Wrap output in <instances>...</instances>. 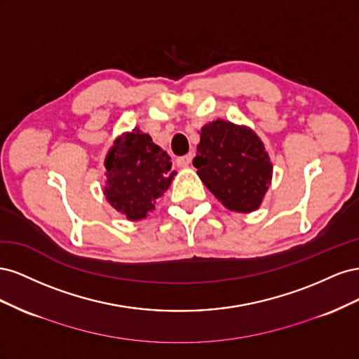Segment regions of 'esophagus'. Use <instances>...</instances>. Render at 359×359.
Instances as JSON below:
<instances>
[{"label":"esophagus","instance_id":"34e87169","mask_svg":"<svg viewBox=\"0 0 359 359\" xmlns=\"http://www.w3.org/2000/svg\"><path fill=\"white\" fill-rule=\"evenodd\" d=\"M177 166L178 168H186V166H189L190 165V161H191V156L190 154H187V156H181V157H177Z\"/></svg>","mask_w":359,"mask_h":359}]
</instances>
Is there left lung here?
Instances as JSON below:
<instances>
[{
  "instance_id": "obj_1",
  "label": "left lung",
  "mask_w": 359,
  "mask_h": 359,
  "mask_svg": "<svg viewBox=\"0 0 359 359\" xmlns=\"http://www.w3.org/2000/svg\"><path fill=\"white\" fill-rule=\"evenodd\" d=\"M193 166L214 196L236 212L257 210L273 177L262 140L250 128L223 119L201 130Z\"/></svg>"
}]
</instances>
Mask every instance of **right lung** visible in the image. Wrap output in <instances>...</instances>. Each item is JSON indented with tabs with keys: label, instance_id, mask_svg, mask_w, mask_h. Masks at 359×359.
Instances as JSON below:
<instances>
[{
	"label": "right lung",
	"instance_id": "1",
	"mask_svg": "<svg viewBox=\"0 0 359 359\" xmlns=\"http://www.w3.org/2000/svg\"><path fill=\"white\" fill-rule=\"evenodd\" d=\"M104 165L106 198L128 220L144 219L154 210L156 199L169 189L175 175L166 151L137 128L115 140Z\"/></svg>",
	"mask_w": 359,
	"mask_h": 359
}]
</instances>
